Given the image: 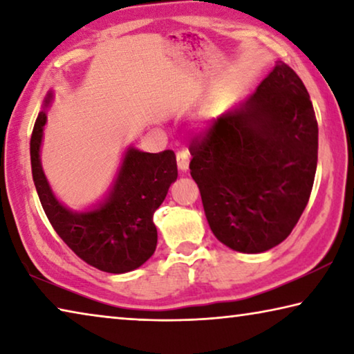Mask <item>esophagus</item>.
Returning <instances> with one entry per match:
<instances>
[{
	"instance_id": "esophagus-1",
	"label": "esophagus",
	"mask_w": 354,
	"mask_h": 354,
	"mask_svg": "<svg viewBox=\"0 0 354 354\" xmlns=\"http://www.w3.org/2000/svg\"><path fill=\"white\" fill-rule=\"evenodd\" d=\"M189 160H190L189 149H179V151L176 153L178 169L181 170V171H187V169H189Z\"/></svg>"
}]
</instances>
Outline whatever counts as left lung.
Masks as SVG:
<instances>
[{
    "instance_id": "left-lung-1",
    "label": "left lung",
    "mask_w": 354,
    "mask_h": 354,
    "mask_svg": "<svg viewBox=\"0 0 354 354\" xmlns=\"http://www.w3.org/2000/svg\"><path fill=\"white\" fill-rule=\"evenodd\" d=\"M189 151L214 236L241 253L277 247L301 217L317 170L319 127L303 81L279 61Z\"/></svg>"
}]
</instances>
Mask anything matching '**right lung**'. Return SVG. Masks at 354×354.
Instances as JSON below:
<instances>
[{"label": "right lung", "instance_id": "1", "mask_svg": "<svg viewBox=\"0 0 354 354\" xmlns=\"http://www.w3.org/2000/svg\"><path fill=\"white\" fill-rule=\"evenodd\" d=\"M53 93L46 95L44 107ZM46 113L35 120L31 136V169L41 207L59 237L88 266L107 273L136 270L153 256L158 230L153 215L178 178L171 149L143 153L128 148L109 195L87 212H73L57 201L40 164Z\"/></svg>", "mask_w": 354, "mask_h": 354}]
</instances>
